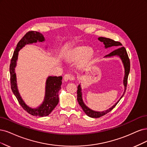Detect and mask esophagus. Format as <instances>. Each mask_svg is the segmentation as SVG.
Listing matches in <instances>:
<instances>
[{"label":"esophagus","mask_w":147,"mask_h":147,"mask_svg":"<svg viewBox=\"0 0 147 147\" xmlns=\"http://www.w3.org/2000/svg\"><path fill=\"white\" fill-rule=\"evenodd\" d=\"M74 79V76L71 74H67L64 76V80L65 82H68V80H72Z\"/></svg>","instance_id":"34e87169"}]
</instances>
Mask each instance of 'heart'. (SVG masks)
Listing matches in <instances>:
<instances>
[{
    "instance_id": "b5f03b06",
    "label": "heart",
    "mask_w": 147,
    "mask_h": 147,
    "mask_svg": "<svg viewBox=\"0 0 147 147\" xmlns=\"http://www.w3.org/2000/svg\"><path fill=\"white\" fill-rule=\"evenodd\" d=\"M93 51L87 46H78L71 50L66 55L69 61H76L79 60L78 67L80 68L86 67L93 58Z\"/></svg>"
}]
</instances>
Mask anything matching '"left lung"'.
<instances>
[{
    "label": "left lung",
    "instance_id": "8db88e82",
    "mask_svg": "<svg viewBox=\"0 0 147 147\" xmlns=\"http://www.w3.org/2000/svg\"><path fill=\"white\" fill-rule=\"evenodd\" d=\"M98 40L100 41L101 42H102L103 44L105 45V48L107 49L108 48H111L112 46H115V47H120L118 49L114 50L112 51V53L110 54H109L105 56V58H108V57H112L113 56H117L119 57L123 65L124 69H125V76H124V78H123V86L125 87V90L123 93L122 96L120 97V99L118 100L114 105L112 106L111 107H110L109 109H107L106 111H95L91 109L90 108H89L88 106L86 105V104L84 103L83 99H82V88L81 86H80V84H79V86L78 87V101L79 104V105L80 107H82L83 109L84 112L86 113V114L88 115L90 117L92 118H99L100 117H102L103 115H106V113L108 112H109L111 111L113 108L115 107V106L117 105V103L119 102V101L121 99V98L125 94V93L126 92V86H127V78H128V75L130 71V61L128 57V55H127V52L126 49L124 48V47H121L122 45L120 43V42L115 41L114 40H113L110 38H107L105 37H99L98 38ZM121 47H120V46Z\"/></svg>",
    "mask_w": 147,
    "mask_h": 147
}]
</instances>
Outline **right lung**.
I'll return each instance as SVG.
<instances>
[{
  "label": "right lung",
  "instance_id": "right-lung-1",
  "mask_svg": "<svg viewBox=\"0 0 147 147\" xmlns=\"http://www.w3.org/2000/svg\"><path fill=\"white\" fill-rule=\"evenodd\" d=\"M45 41V38L43 35L40 34V32L35 31L27 32L18 43L16 48L14 51L10 66L11 88L13 93L24 109L32 115L38 117H46L49 115L56 106L58 105L59 101V92L61 88V85L62 84L61 82L62 77L51 76L48 77L46 81L44 100L38 107L32 108L26 105L19 92L15 68L16 67L19 51L23 47H24L26 45L33 44L34 42L36 43L38 41L44 42Z\"/></svg>",
  "mask_w": 147,
  "mask_h": 147
}]
</instances>
